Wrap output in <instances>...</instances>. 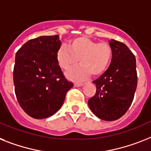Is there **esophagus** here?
<instances>
[{
    "mask_svg": "<svg viewBox=\"0 0 151 151\" xmlns=\"http://www.w3.org/2000/svg\"><path fill=\"white\" fill-rule=\"evenodd\" d=\"M84 85V83H76L74 84V86L75 87H79V86H83Z\"/></svg>",
    "mask_w": 151,
    "mask_h": 151,
    "instance_id": "34e87169",
    "label": "esophagus"
}]
</instances>
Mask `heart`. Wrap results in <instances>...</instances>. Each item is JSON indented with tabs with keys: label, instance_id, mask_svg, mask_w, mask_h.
Returning a JSON list of instances; mask_svg holds the SVG:
<instances>
[{
	"label": "heart",
	"instance_id": "obj_1",
	"mask_svg": "<svg viewBox=\"0 0 151 151\" xmlns=\"http://www.w3.org/2000/svg\"><path fill=\"white\" fill-rule=\"evenodd\" d=\"M112 48L106 42H99L86 37H79L71 40L68 48L65 45L58 48L56 58L58 65L63 69H68L78 62L80 65L67 72L68 78L83 80L90 74L99 76L106 70L111 62Z\"/></svg>",
	"mask_w": 151,
	"mask_h": 151
}]
</instances>
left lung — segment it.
Masks as SVG:
<instances>
[{"instance_id":"left-lung-1","label":"left lung","mask_w":151,"mask_h":151,"mask_svg":"<svg viewBox=\"0 0 151 151\" xmlns=\"http://www.w3.org/2000/svg\"><path fill=\"white\" fill-rule=\"evenodd\" d=\"M112 60L108 69L93 81L94 96L89 99L91 111L99 119L113 121L127 111L137 86L136 58L127 46L114 39L109 41Z\"/></svg>"}]
</instances>
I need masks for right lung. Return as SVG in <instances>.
<instances>
[{"label":"right lung","mask_w":151,"mask_h":151,"mask_svg":"<svg viewBox=\"0 0 151 151\" xmlns=\"http://www.w3.org/2000/svg\"><path fill=\"white\" fill-rule=\"evenodd\" d=\"M59 36H40L24 44L15 55L14 84L17 102L35 119L58 111L73 86L65 78L56 58Z\"/></svg>","instance_id":"right-lung-1"}]
</instances>
